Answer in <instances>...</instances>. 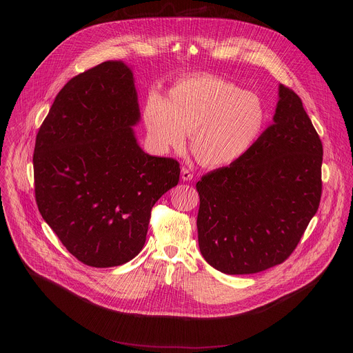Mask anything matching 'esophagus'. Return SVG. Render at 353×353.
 Segmentation results:
<instances>
[{"instance_id": "obj_1", "label": "esophagus", "mask_w": 353, "mask_h": 353, "mask_svg": "<svg viewBox=\"0 0 353 353\" xmlns=\"http://www.w3.org/2000/svg\"><path fill=\"white\" fill-rule=\"evenodd\" d=\"M192 173H191V170L190 169H187V168H183L181 169V180L183 181H190V180H192Z\"/></svg>"}]
</instances>
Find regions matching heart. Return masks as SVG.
Here are the masks:
<instances>
[{
	"mask_svg": "<svg viewBox=\"0 0 353 353\" xmlns=\"http://www.w3.org/2000/svg\"><path fill=\"white\" fill-rule=\"evenodd\" d=\"M143 124L159 152L180 150L191 132V149L207 166H226L243 158L260 138L267 110L260 96L236 83L196 75L177 81L168 99L150 92Z\"/></svg>",
	"mask_w": 353,
	"mask_h": 353,
	"instance_id": "obj_1",
	"label": "heart"
}]
</instances>
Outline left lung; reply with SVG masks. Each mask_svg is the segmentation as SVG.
I'll return each mask as SVG.
<instances>
[{
  "label": "left lung",
  "instance_id": "1",
  "mask_svg": "<svg viewBox=\"0 0 353 353\" xmlns=\"http://www.w3.org/2000/svg\"><path fill=\"white\" fill-rule=\"evenodd\" d=\"M278 90L274 123L253 148L196 183L199 251L223 274L283 263L320 205V137L300 97L283 85Z\"/></svg>",
  "mask_w": 353,
  "mask_h": 353
}]
</instances>
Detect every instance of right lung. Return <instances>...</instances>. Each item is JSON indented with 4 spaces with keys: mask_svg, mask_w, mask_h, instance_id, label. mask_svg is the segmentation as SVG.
<instances>
[{
    "mask_svg": "<svg viewBox=\"0 0 353 353\" xmlns=\"http://www.w3.org/2000/svg\"><path fill=\"white\" fill-rule=\"evenodd\" d=\"M132 70L105 61L70 79L36 135L37 208L81 263L108 268L142 250L150 210L177 185L180 165L145 154Z\"/></svg>",
    "mask_w": 353,
    "mask_h": 353,
    "instance_id": "1",
    "label": "right lung"
}]
</instances>
